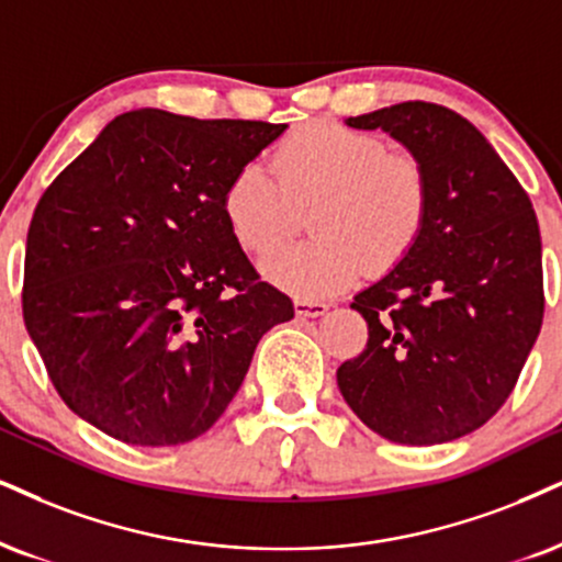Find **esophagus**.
Returning a JSON list of instances; mask_svg holds the SVG:
<instances>
[{
	"instance_id": "esophagus-1",
	"label": "esophagus",
	"mask_w": 562,
	"mask_h": 562,
	"mask_svg": "<svg viewBox=\"0 0 562 562\" xmlns=\"http://www.w3.org/2000/svg\"><path fill=\"white\" fill-rule=\"evenodd\" d=\"M296 317H321L328 313V304L325 302H313V300H296L294 302Z\"/></svg>"
}]
</instances>
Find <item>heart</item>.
<instances>
[{
    "label": "heart",
    "mask_w": 562,
    "mask_h": 562,
    "mask_svg": "<svg viewBox=\"0 0 562 562\" xmlns=\"http://www.w3.org/2000/svg\"><path fill=\"white\" fill-rule=\"evenodd\" d=\"M262 161L239 166L224 192V216L249 252H266L299 227V211L316 205L300 248L270 250L262 276L302 300L344 292L367 266L385 270L417 239L427 211L419 158L387 150L383 137L317 122L286 137Z\"/></svg>",
    "instance_id": "b5f03b06"
}]
</instances>
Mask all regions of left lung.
Masks as SVG:
<instances>
[{"label": "left lung", "mask_w": 562, "mask_h": 562, "mask_svg": "<svg viewBox=\"0 0 562 562\" xmlns=\"http://www.w3.org/2000/svg\"><path fill=\"white\" fill-rule=\"evenodd\" d=\"M346 124L419 158L427 211L398 266L351 302L370 338L338 367V387L380 438H463L505 404L542 328L535 207L487 137L446 106L404 101Z\"/></svg>", "instance_id": "left-lung-1"}]
</instances>
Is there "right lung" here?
<instances>
[{
    "instance_id": "right-lung-1",
    "label": "right lung",
    "mask_w": 562,
    "mask_h": 562,
    "mask_svg": "<svg viewBox=\"0 0 562 562\" xmlns=\"http://www.w3.org/2000/svg\"><path fill=\"white\" fill-rule=\"evenodd\" d=\"M283 130L137 109L46 187L23 321L80 419L130 446L195 440L237 396L262 334L292 321L224 216L232 177Z\"/></svg>"
}]
</instances>
